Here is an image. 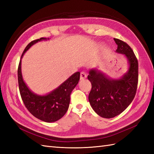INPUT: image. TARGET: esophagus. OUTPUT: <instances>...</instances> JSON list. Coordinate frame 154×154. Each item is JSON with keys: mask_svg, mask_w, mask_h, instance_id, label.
<instances>
[{"mask_svg": "<svg viewBox=\"0 0 154 154\" xmlns=\"http://www.w3.org/2000/svg\"><path fill=\"white\" fill-rule=\"evenodd\" d=\"M87 78V74L84 71H82L81 73V75H80V79L81 80H83L85 79H86Z\"/></svg>", "mask_w": 154, "mask_h": 154, "instance_id": "obj_1", "label": "esophagus"}]
</instances>
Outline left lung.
Here are the masks:
<instances>
[{"instance_id":"left-lung-1","label":"left lung","mask_w":154,"mask_h":154,"mask_svg":"<svg viewBox=\"0 0 154 154\" xmlns=\"http://www.w3.org/2000/svg\"><path fill=\"white\" fill-rule=\"evenodd\" d=\"M118 48L116 52L124 55L128 69L119 79H112L97 68L91 69L88 75L91 85L89 100L98 115L111 119L122 113L132 103L136 93L138 81V63L128 45L114 38Z\"/></svg>"}]
</instances>
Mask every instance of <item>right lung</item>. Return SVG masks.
Listing matches in <instances>:
<instances>
[{"instance_id": "add662e5", "label": "right lung", "mask_w": 154, "mask_h": 154, "mask_svg": "<svg viewBox=\"0 0 154 154\" xmlns=\"http://www.w3.org/2000/svg\"><path fill=\"white\" fill-rule=\"evenodd\" d=\"M49 38H42L31 42L23 51L18 69V80L20 93L24 105L29 112L37 119L45 122H54L63 117L69 106L70 95L72 91L77 86L80 79L79 71L73 73L50 93L40 95L29 89L23 79L21 69L23 55L32 45Z\"/></svg>"}]
</instances>
